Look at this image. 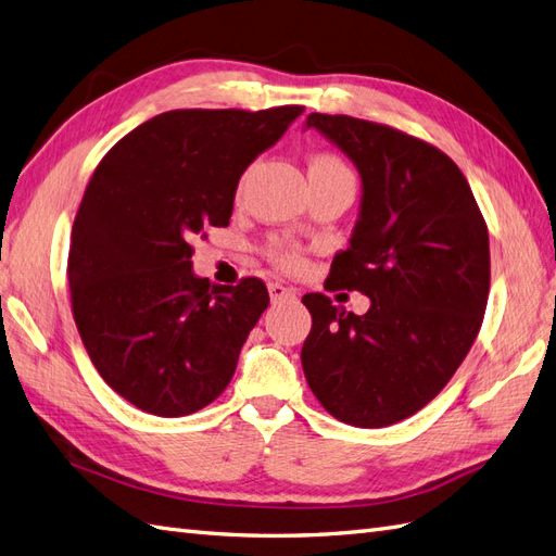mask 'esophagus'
Segmentation results:
<instances>
[{
    "instance_id": "esophagus-1",
    "label": "esophagus",
    "mask_w": 556,
    "mask_h": 556,
    "mask_svg": "<svg viewBox=\"0 0 556 556\" xmlns=\"http://www.w3.org/2000/svg\"><path fill=\"white\" fill-rule=\"evenodd\" d=\"M268 294H271V304H280V302H288V299H294V290L285 288V285H280V282L268 285Z\"/></svg>"
}]
</instances>
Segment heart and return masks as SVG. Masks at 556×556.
I'll return each mask as SVG.
<instances>
[{"instance_id":"b5f03b06","label":"heart","mask_w":556,"mask_h":556,"mask_svg":"<svg viewBox=\"0 0 556 556\" xmlns=\"http://www.w3.org/2000/svg\"><path fill=\"white\" fill-rule=\"evenodd\" d=\"M308 173H349V170L337 156L318 154V156L311 159ZM268 257H271L276 264H280L285 268H296L299 264H302L296 257V252L288 245H282V243H271V248H268Z\"/></svg>"}]
</instances>
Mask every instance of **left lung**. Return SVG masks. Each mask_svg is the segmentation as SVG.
Instances as JSON below:
<instances>
[{"label": "left lung", "mask_w": 556, "mask_h": 556, "mask_svg": "<svg viewBox=\"0 0 556 556\" xmlns=\"http://www.w3.org/2000/svg\"><path fill=\"white\" fill-rule=\"evenodd\" d=\"M304 128L359 173L357 222L329 282L367 294L369 311L306 294L302 367L339 421L393 426L440 393L477 339L491 280L486 224L468 179L432 144L346 114L313 112Z\"/></svg>", "instance_id": "obj_1"}]
</instances>
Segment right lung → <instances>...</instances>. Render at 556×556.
I'll list each match as a JSON object with an SVG mask.
<instances>
[{"label": "right lung", "mask_w": 556, "mask_h": 556, "mask_svg": "<svg viewBox=\"0 0 556 556\" xmlns=\"http://www.w3.org/2000/svg\"><path fill=\"white\" fill-rule=\"evenodd\" d=\"M302 112H163L96 168L72 227V313L100 377L138 409L187 416L229 386L268 292L199 278L191 241L227 227L238 179Z\"/></svg>", "instance_id": "obj_1"}]
</instances>
